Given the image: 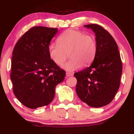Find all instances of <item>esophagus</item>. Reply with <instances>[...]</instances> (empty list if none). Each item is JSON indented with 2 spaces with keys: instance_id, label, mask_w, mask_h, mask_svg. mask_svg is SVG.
Returning a JSON list of instances; mask_svg holds the SVG:
<instances>
[{
  "instance_id": "esophagus-1",
  "label": "esophagus",
  "mask_w": 134,
  "mask_h": 134,
  "mask_svg": "<svg viewBox=\"0 0 134 134\" xmlns=\"http://www.w3.org/2000/svg\"><path fill=\"white\" fill-rule=\"evenodd\" d=\"M72 76H73V74L72 73H70V72H66V77H69Z\"/></svg>"
}]
</instances>
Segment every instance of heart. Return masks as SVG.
I'll list each match as a JSON object with an SVG mask.
<instances>
[{
	"mask_svg": "<svg viewBox=\"0 0 134 134\" xmlns=\"http://www.w3.org/2000/svg\"><path fill=\"white\" fill-rule=\"evenodd\" d=\"M57 43L49 44V56L56 65H61L69 53L70 59L62 67L66 71L73 72L82 65H90L96 56L97 44L94 38L80 31H65L58 38Z\"/></svg>",
	"mask_w": 134,
	"mask_h": 134,
	"instance_id": "heart-1",
	"label": "heart"
}]
</instances>
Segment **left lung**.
<instances>
[{"label":"left lung","mask_w":134,"mask_h":134,"mask_svg":"<svg viewBox=\"0 0 134 134\" xmlns=\"http://www.w3.org/2000/svg\"><path fill=\"white\" fill-rule=\"evenodd\" d=\"M84 26L95 33L97 52L90 67L74 74L76 93L90 107L100 108L111 103L117 93L122 63L117 44L107 30L95 24Z\"/></svg>","instance_id":"1"}]
</instances>
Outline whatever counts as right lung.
<instances>
[{"label": "right lung", "instance_id": "right-lung-1", "mask_svg": "<svg viewBox=\"0 0 134 134\" xmlns=\"http://www.w3.org/2000/svg\"><path fill=\"white\" fill-rule=\"evenodd\" d=\"M57 32L58 29L53 27H31L13 50L10 73L13 92L29 108L50 104L55 87L65 77V70L52 60L48 53L49 44Z\"/></svg>", "mask_w": 134, "mask_h": 134}]
</instances>
